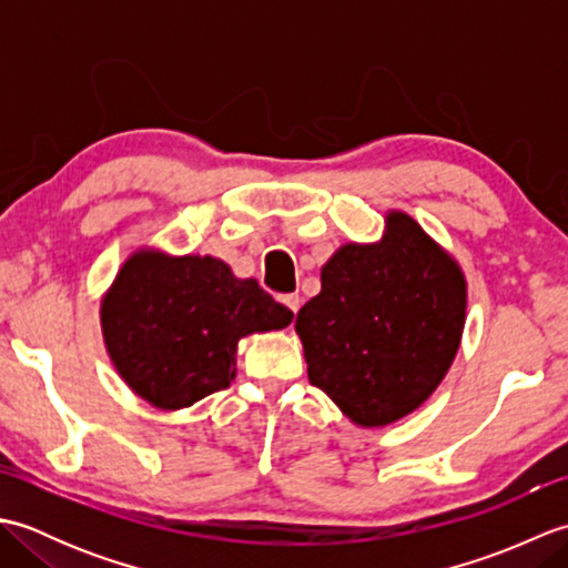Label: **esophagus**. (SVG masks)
Listing matches in <instances>:
<instances>
[{"label": "esophagus", "instance_id": "obj_1", "mask_svg": "<svg viewBox=\"0 0 568 568\" xmlns=\"http://www.w3.org/2000/svg\"><path fill=\"white\" fill-rule=\"evenodd\" d=\"M281 303L293 312V315H297L300 305H303V297H300L297 293H291V295H281Z\"/></svg>", "mask_w": 568, "mask_h": 568}]
</instances>
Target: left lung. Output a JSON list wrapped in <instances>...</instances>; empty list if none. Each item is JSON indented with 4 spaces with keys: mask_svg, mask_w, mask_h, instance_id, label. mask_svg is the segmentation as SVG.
I'll return each instance as SVG.
<instances>
[{
    "mask_svg": "<svg viewBox=\"0 0 568 568\" xmlns=\"http://www.w3.org/2000/svg\"><path fill=\"white\" fill-rule=\"evenodd\" d=\"M466 322V277L405 212L376 244L324 263L322 291L297 312L307 376L361 427H385L437 390Z\"/></svg>",
    "mask_w": 568,
    "mask_h": 568,
    "instance_id": "left-lung-1",
    "label": "left lung"
}]
</instances>
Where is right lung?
Instances as JSON below:
<instances>
[{"label":"right lung","instance_id":"1","mask_svg":"<svg viewBox=\"0 0 568 568\" xmlns=\"http://www.w3.org/2000/svg\"><path fill=\"white\" fill-rule=\"evenodd\" d=\"M100 320L129 388L159 409H183L234 381L239 339L287 327L293 312L220 258L139 248L102 297Z\"/></svg>","mask_w":568,"mask_h":568}]
</instances>
